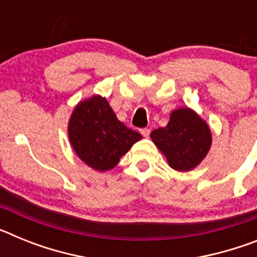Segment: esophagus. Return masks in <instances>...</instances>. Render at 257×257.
<instances>
[{
    "instance_id": "esophagus-1",
    "label": "esophagus",
    "mask_w": 257,
    "mask_h": 257,
    "mask_svg": "<svg viewBox=\"0 0 257 257\" xmlns=\"http://www.w3.org/2000/svg\"><path fill=\"white\" fill-rule=\"evenodd\" d=\"M140 133H142V135L144 136V138H148L149 134H151V130H149V128H143V130H140Z\"/></svg>"
}]
</instances>
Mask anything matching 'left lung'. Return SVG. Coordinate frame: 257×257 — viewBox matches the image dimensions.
<instances>
[{"mask_svg":"<svg viewBox=\"0 0 257 257\" xmlns=\"http://www.w3.org/2000/svg\"><path fill=\"white\" fill-rule=\"evenodd\" d=\"M151 138L170 167L180 172L192 171L199 166L212 144L207 122L188 106L174 109L169 123L152 131Z\"/></svg>","mask_w":257,"mask_h":257,"instance_id":"obj_1","label":"left lung"}]
</instances>
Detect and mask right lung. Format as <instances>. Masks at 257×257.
Masks as SVG:
<instances>
[{
	"label": "right lung",
	"mask_w": 257,
	"mask_h": 257,
	"mask_svg": "<svg viewBox=\"0 0 257 257\" xmlns=\"http://www.w3.org/2000/svg\"><path fill=\"white\" fill-rule=\"evenodd\" d=\"M68 138L79 160L95 171L105 172L143 136L118 119L106 97L92 95L74 106Z\"/></svg>",
	"instance_id": "obj_1"
}]
</instances>
